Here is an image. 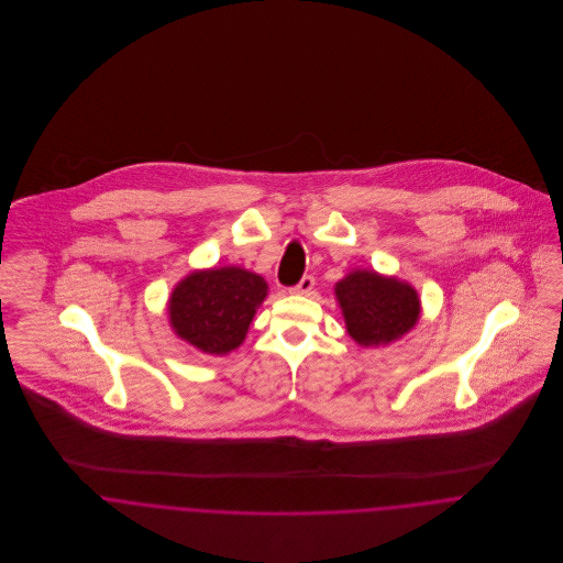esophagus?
Segmentation results:
<instances>
[{
    "label": "esophagus",
    "mask_w": 563,
    "mask_h": 563,
    "mask_svg": "<svg viewBox=\"0 0 563 563\" xmlns=\"http://www.w3.org/2000/svg\"><path fill=\"white\" fill-rule=\"evenodd\" d=\"M314 288V277L312 275H303V279L292 288L295 295H310Z\"/></svg>",
    "instance_id": "esophagus-1"
}]
</instances>
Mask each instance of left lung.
I'll use <instances>...</instances> for the list:
<instances>
[{
    "instance_id": "8db88e82",
    "label": "left lung",
    "mask_w": 563,
    "mask_h": 563,
    "mask_svg": "<svg viewBox=\"0 0 563 563\" xmlns=\"http://www.w3.org/2000/svg\"><path fill=\"white\" fill-rule=\"evenodd\" d=\"M349 335L362 346H382L402 338L420 319L418 292L397 277L353 271L335 284Z\"/></svg>"
}]
</instances>
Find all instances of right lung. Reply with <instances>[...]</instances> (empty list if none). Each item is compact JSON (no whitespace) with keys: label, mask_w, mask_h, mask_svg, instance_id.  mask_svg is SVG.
<instances>
[{"label":"right lung","mask_w":563,"mask_h":563,"mask_svg":"<svg viewBox=\"0 0 563 563\" xmlns=\"http://www.w3.org/2000/svg\"><path fill=\"white\" fill-rule=\"evenodd\" d=\"M266 295L264 277L241 266L195 271L173 288L168 322L195 349L225 355L241 346Z\"/></svg>","instance_id":"add662e5"}]
</instances>
